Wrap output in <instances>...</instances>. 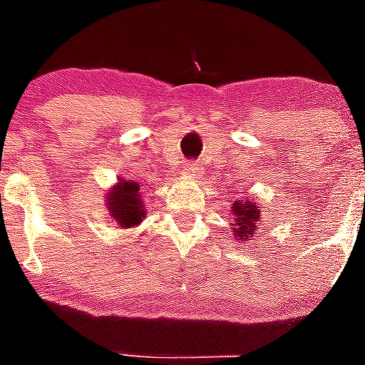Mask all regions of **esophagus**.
<instances>
[{
  "instance_id": "1",
  "label": "esophagus",
  "mask_w": 365,
  "mask_h": 365,
  "mask_svg": "<svg viewBox=\"0 0 365 365\" xmlns=\"http://www.w3.org/2000/svg\"><path fill=\"white\" fill-rule=\"evenodd\" d=\"M182 175L189 176V178H196V176L201 175V168H197V164H194V162H189V164L183 165Z\"/></svg>"
}]
</instances>
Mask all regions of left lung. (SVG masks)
I'll list each match as a JSON object with an SVG mask.
<instances>
[{
  "label": "left lung",
  "mask_w": 365,
  "mask_h": 365,
  "mask_svg": "<svg viewBox=\"0 0 365 365\" xmlns=\"http://www.w3.org/2000/svg\"><path fill=\"white\" fill-rule=\"evenodd\" d=\"M230 210L233 212V221H230V230L233 232V237L237 240H253L257 235V226L260 225V207L255 201H250V197L237 200L232 205Z\"/></svg>",
  "instance_id": "1"
}]
</instances>
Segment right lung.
Returning <instances> with one entry per match:
<instances>
[{"mask_svg":"<svg viewBox=\"0 0 365 365\" xmlns=\"http://www.w3.org/2000/svg\"><path fill=\"white\" fill-rule=\"evenodd\" d=\"M105 203H107L110 219L119 228H133L146 217L144 201L140 200L139 183L133 180L119 178V182L108 189Z\"/></svg>","mask_w":365,"mask_h":365,"instance_id":"right-lung-1","label":"right lung"}]
</instances>
